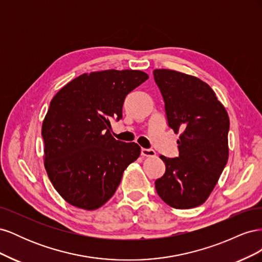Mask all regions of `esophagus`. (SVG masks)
Returning <instances> with one entry per match:
<instances>
[{"label":"esophagus","instance_id":"obj_1","mask_svg":"<svg viewBox=\"0 0 262 262\" xmlns=\"http://www.w3.org/2000/svg\"><path fill=\"white\" fill-rule=\"evenodd\" d=\"M141 155L145 157H154L156 152L152 148H141Z\"/></svg>","mask_w":262,"mask_h":262}]
</instances>
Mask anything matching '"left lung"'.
<instances>
[{
	"label": "left lung",
	"instance_id": "8db88e82",
	"mask_svg": "<svg viewBox=\"0 0 262 262\" xmlns=\"http://www.w3.org/2000/svg\"><path fill=\"white\" fill-rule=\"evenodd\" d=\"M153 74L167 124L181 132L179 155L160 156L166 169L155 181L156 191L172 208H195L208 199L226 166L229 118L215 93L198 77L165 69Z\"/></svg>",
	"mask_w": 262,
	"mask_h": 262
}]
</instances>
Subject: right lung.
Wrapping results in <instances>:
<instances>
[{"mask_svg":"<svg viewBox=\"0 0 262 262\" xmlns=\"http://www.w3.org/2000/svg\"><path fill=\"white\" fill-rule=\"evenodd\" d=\"M147 78L134 70L82 74L52 98L41 129L45 167L70 204L100 208L116 192L123 170L140 156L137 143L112 136L110 121L121 120L126 95Z\"/></svg>","mask_w":262,"mask_h":262,"instance_id":"right-lung-1","label":"right lung"}]
</instances>
